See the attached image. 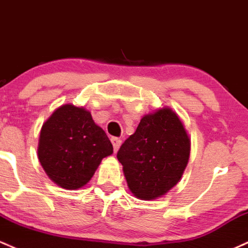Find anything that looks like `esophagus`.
<instances>
[{
  "mask_svg": "<svg viewBox=\"0 0 248 248\" xmlns=\"http://www.w3.org/2000/svg\"><path fill=\"white\" fill-rule=\"evenodd\" d=\"M112 144H113V148H114V152L116 153L119 150V148H120V146H121V140L120 139H118V138H112Z\"/></svg>",
  "mask_w": 248,
  "mask_h": 248,
  "instance_id": "1",
  "label": "esophagus"
}]
</instances>
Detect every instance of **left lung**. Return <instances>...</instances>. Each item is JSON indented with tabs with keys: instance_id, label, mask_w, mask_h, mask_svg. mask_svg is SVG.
Masks as SVG:
<instances>
[{
	"instance_id": "obj_1",
	"label": "left lung",
	"mask_w": 248,
	"mask_h": 248,
	"mask_svg": "<svg viewBox=\"0 0 248 248\" xmlns=\"http://www.w3.org/2000/svg\"><path fill=\"white\" fill-rule=\"evenodd\" d=\"M190 147L186 127L171 108L164 106L144 115L116 155L130 192L142 201L169 192L181 181Z\"/></svg>"
}]
</instances>
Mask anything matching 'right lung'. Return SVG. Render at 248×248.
Returning a JSON list of instances; mask_svg holds the SVG:
<instances>
[{"label": "right lung", "instance_id": "right-lung-1", "mask_svg": "<svg viewBox=\"0 0 248 248\" xmlns=\"http://www.w3.org/2000/svg\"><path fill=\"white\" fill-rule=\"evenodd\" d=\"M37 154L53 183L77 190L90 182L102 158L112 155L113 146L90 110L66 104L43 124Z\"/></svg>", "mask_w": 248, "mask_h": 248}]
</instances>
